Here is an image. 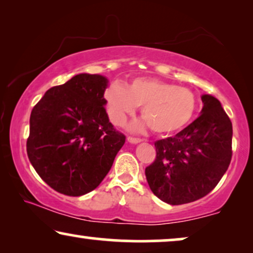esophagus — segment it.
<instances>
[{"instance_id": "1", "label": "esophagus", "mask_w": 253, "mask_h": 253, "mask_svg": "<svg viewBox=\"0 0 253 253\" xmlns=\"http://www.w3.org/2000/svg\"><path fill=\"white\" fill-rule=\"evenodd\" d=\"M127 141H129L130 144H139L143 141V139H140V138H133V137H127Z\"/></svg>"}]
</instances>
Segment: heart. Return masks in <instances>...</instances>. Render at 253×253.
I'll return each mask as SVG.
<instances>
[{"label": "heart", "mask_w": 253, "mask_h": 253, "mask_svg": "<svg viewBox=\"0 0 253 253\" xmlns=\"http://www.w3.org/2000/svg\"><path fill=\"white\" fill-rule=\"evenodd\" d=\"M103 98L110 120L117 126H122L141 106L144 120L130 124L134 132L143 131L147 123L157 133L177 132L191 122L198 106L192 91L157 78L138 77L126 86L113 82Z\"/></svg>", "instance_id": "b5f03b06"}]
</instances>
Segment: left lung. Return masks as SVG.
I'll list each match as a JSON object with an SVG mask.
<instances>
[{
  "instance_id": "obj_1",
  "label": "left lung",
  "mask_w": 253,
  "mask_h": 253,
  "mask_svg": "<svg viewBox=\"0 0 253 253\" xmlns=\"http://www.w3.org/2000/svg\"><path fill=\"white\" fill-rule=\"evenodd\" d=\"M200 116L174 137L155 143L145 169L152 192L170 205L195 202L215 188L231 160L233 126L219 100L203 94Z\"/></svg>"
}]
</instances>
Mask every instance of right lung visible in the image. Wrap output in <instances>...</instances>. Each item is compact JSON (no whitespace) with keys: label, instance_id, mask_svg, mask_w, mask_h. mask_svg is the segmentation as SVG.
Instances as JSON below:
<instances>
[{"label":"right lung","instance_id":"right-lung-1","mask_svg":"<svg viewBox=\"0 0 253 253\" xmlns=\"http://www.w3.org/2000/svg\"><path fill=\"white\" fill-rule=\"evenodd\" d=\"M107 87L105 76L76 75L48 89L32 109L27 155L57 192L78 197L94 190L126 143L106 113Z\"/></svg>","mask_w":253,"mask_h":253}]
</instances>
